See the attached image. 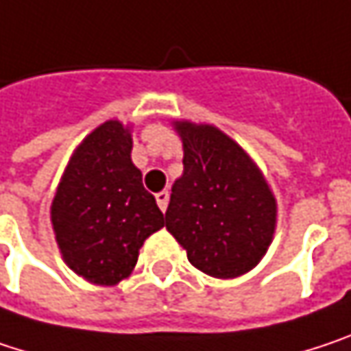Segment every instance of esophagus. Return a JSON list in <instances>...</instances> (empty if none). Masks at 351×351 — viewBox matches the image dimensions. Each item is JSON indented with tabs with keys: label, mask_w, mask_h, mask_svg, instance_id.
Instances as JSON below:
<instances>
[{
	"label": "esophagus",
	"mask_w": 351,
	"mask_h": 351,
	"mask_svg": "<svg viewBox=\"0 0 351 351\" xmlns=\"http://www.w3.org/2000/svg\"><path fill=\"white\" fill-rule=\"evenodd\" d=\"M155 199H157L159 210H161V212H165V210H167V204H169V192H167V190L157 192V194H155Z\"/></svg>",
	"instance_id": "1"
}]
</instances>
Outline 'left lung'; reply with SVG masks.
Instances as JSON below:
<instances>
[{
  "label": "left lung",
  "mask_w": 351,
  "mask_h": 351,
  "mask_svg": "<svg viewBox=\"0 0 351 351\" xmlns=\"http://www.w3.org/2000/svg\"><path fill=\"white\" fill-rule=\"evenodd\" d=\"M184 173L171 186L165 228L197 271L234 279L267 254L277 199L254 159L214 125L173 121Z\"/></svg>",
  "instance_id": "left-lung-1"
}]
</instances>
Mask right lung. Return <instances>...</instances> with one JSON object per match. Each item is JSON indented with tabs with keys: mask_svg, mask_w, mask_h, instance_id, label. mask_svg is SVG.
Here are the masks:
<instances>
[{
	"mask_svg": "<svg viewBox=\"0 0 351 351\" xmlns=\"http://www.w3.org/2000/svg\"><path fill=\"white\" fill-rule=\"evenodd\" d=\"M131 149V125H99L70 155L50 206L64 263L93 285L127 279L143 242L165 224Z\"/></svg>",
	"mask_w": 351,
	"mask_h": 351,
	"instance_id": "obj_1",
	"label": "right lung"
}]
</instances>
